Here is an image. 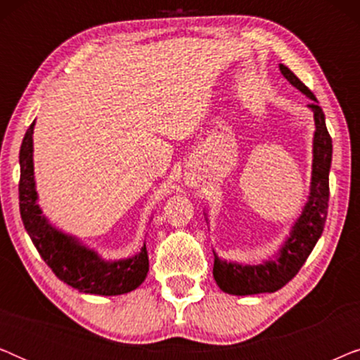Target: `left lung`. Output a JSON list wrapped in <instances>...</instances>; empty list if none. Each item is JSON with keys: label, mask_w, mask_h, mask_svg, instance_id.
<instances>
[{"label": "left lung", "mask_w": 360, "mask_h": 360, "mask_svg": "<svg viewBox=\"0 0 360 360\" xmlns=\"http://www.w3.org/2000/svg\"><path fill=\"white\" fill-rule=\"evenodd\" d=\"M280 72L295 88L313 100L308 105L313 111L314 127H316L313 137L311 188H309L308 203L304 205L302 216L293 224L290 238L285 240L277 259L267 260L260 265H240L221 260L214 254L213 277L218 287L231 295L272 293L287 285L307 262L308 255L321 238L326 223L333 141L324 121V112L318 105L316 96L288 67L280 63Z\"/></svg>", "instance_id": "left-lung-1"}]
</instances>
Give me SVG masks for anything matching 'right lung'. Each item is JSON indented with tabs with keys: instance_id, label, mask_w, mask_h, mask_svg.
<instances>
[{
	"instance_id": "right-lung-1",
	"label": "right lung",
	"mask_w": 360,
	"mask_h": 360,
	"mask_svg": "<svg viewBox=\"0 0 360 360\" xmlns=\"http://www.w3.org/2000/svg\"><path fill=\"white\" fill-rule=\"evenodd\" d=\"M32 132L34 122L24 136L19 150V211L29 238L52 272L62 282L77 288L78 292L91 295H122L132 292L144 282L149 272V257L146 244L141 252L131 259L106 262L93 250L78 244L72 236L52 228L42 216L37 205L36 181L32 164Z\"/></svg>"
}]
</instances>
